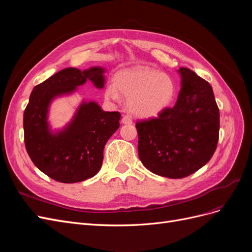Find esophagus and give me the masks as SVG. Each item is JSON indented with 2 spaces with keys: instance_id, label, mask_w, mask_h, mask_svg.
<instances>
[{
  "instance_id": "1",
  "label": "esophagus",
  "mask_w": 252,
  "mask_h": 252,
  "mask_svg": "<svg viewBox=\"0 0 252 252\" xmlns=\"http://www.w3.org/2000/svg\"><path fill=\"white\" fill-rule=\"evenodd\" d=\"M122 123L125 125H130L132 124V119L130 116H124L123 119H122Z\"/></svg>"
}]
</instances>
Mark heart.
Here are the masks:
<instances>
[{"mask_svg":"<svg viewBox=\"0 0 252 252\" xmlns=\"http://www.w3.org/2000/svg\"><path fill=\"white\" fill-rule=\"evenodd\" d=\"M175 94L177 85L170 75L147 66L121 70L114 84L105 87L106 98L118 102L122 94L127 98L129 111L142 119L158 117L170 107Z\"/></svg>","mask_w":252,"mask_h":252,"instance_id":"heart-1","label":"heart"}]
</instances>
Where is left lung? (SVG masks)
<instances>
[{"label":"left lung","mask_w":252,"mask_h":252,"mask_svg":"<svg viewBox=\"0 0 252 252\" xmlns=\"http://www.w3.org/2000/svg\"><path fill=\"white\" fill-rule=\"evenodd\" d=\"M179 73L182 88L173 107L135 124L141 162L169 179L188 177L207 164L220 130V111L210 84L185 67Z\"/></svg>","instance_id":"obj_1"}]
</instances>
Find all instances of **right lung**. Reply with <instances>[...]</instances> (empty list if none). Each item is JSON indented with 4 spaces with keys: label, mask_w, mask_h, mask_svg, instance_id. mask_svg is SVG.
Instances as JSON below:
<instances>
[{
    "label": "right lung",
    "mask_w": 252,
    "mask_h": 252,
    "mask_svg": "<svg viewBox=\"0 0 252 252\" xmlns=\"http://www.w3.org/2000/svg\"><path fill=\"white\" fill-rule=\"evenodd\" d=\"M105 69L91 67L65 69L36 85L24 111V141L33 164L49 178L61 183H78L94 177L103 163V150L120 127L121 113L104 111L94 101H83L72 120L53 131L48 112L55 98L73 94L89 80L102 89Z\"/></svg>",
    "instance_id": "1"
}]
</instances>
